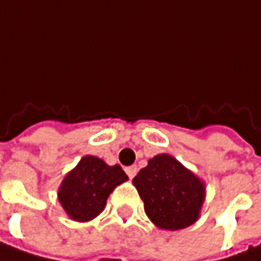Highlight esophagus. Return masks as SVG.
<instances>
[{"instance_id":"obj_1","label":"esophagus","mask_w":261,"mask_h":261,"mask_svg":"<svg viewBox=\"0 0 261 261\" xmlns=\"http://www.w3.org/2000/svg\"><path fill=\"white\" fill-rule=\"evenodd\" d=\"M137 170H139V169H137V166H130V167H127V169H125V172H127V175H128V178L130 179H133L136 175H137Z\"/></svg>"}]
</instances>
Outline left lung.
Listing matches in <instances>:
<instances>
[{"mask_svg": "<svg viewBox=\"0 0 261 261\" xmlns=\"http://www.w3.org/2000/svg\"><path fill=\"white\" fill-rule=\"evenodd\" d=\"M148 218L158 228L180 230L200 218L206 184L169 154L149 158L133 179Z\"/></svg>", "mask_w": 261, "mask_h": 261, "instance_id": "obj_1", "label": "left lung"}]
</instances>
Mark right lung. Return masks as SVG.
Masks as SVG:
<instances>
[{"label":"right lung","instance_id":"add662e5","mask_svg":"<svg viewBox=\"0 0 261 261\" xmlns=\"http://www.w3.org/2000/svg\"><path fill=\"white\" fill-rule=\"evenodd\" d=\"M128 176L121 166H109L98 156L85 155L61 182L58 201L70 220L88 223L106 207L107 197Z\"/></svg>","mask_w":261,"mask_h":261}]
</instances>
